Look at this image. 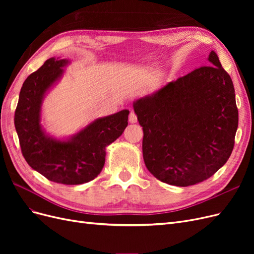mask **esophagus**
Instances as JSON below:
<instances>
[{
	"mask_svg": "<svg viewBox=\"0 0 254 254\" xmlns=\"http://www.w3.org/2000/svg\"><path fill=\"white\" fill-rule=\"evenodd\" d=\"M128 119H129V122L131 123V124H134V123H136L137 122V117H136V114L134 113V112H130L129 113V117H128Z\"/></svg>",
	"mask_w": 254,
	"mask_h": 254,
	"instance_id": "esophagus-1",
	"label": "esophagus"
}]
</instances>
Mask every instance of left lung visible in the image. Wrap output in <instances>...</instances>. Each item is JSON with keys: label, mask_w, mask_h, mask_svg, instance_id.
Returning a JSON list of instances; mask_svg holds the SVG:
<instances>
[{"label": "left lung", "mask_w": 254, "mask_h": 254, "mask_svg": "<svg viewBox=\"0 0 254 254\" xmlns=\"http://www.w3.org/2000/svg\"><path fill=\"white\" fill-rule=\"evenodd\" d=\"M133 103L143 127V158L156 178L176 187L209 179L230 158L238 126L234 86L216 53Z\"/></svg>", "instance_id": "obj_1"}]
</instances>
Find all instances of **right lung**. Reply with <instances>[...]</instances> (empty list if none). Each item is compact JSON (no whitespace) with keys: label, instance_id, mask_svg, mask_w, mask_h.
Segmentation results:
<instances>
[{"label":"right lung","instance_id":"right-lung-1","mask_svg":"<svg viewBox=\"0 0 254 254\" xmlns=\"http://www.w3.org/2000/svg\"><path fill=\"white\" fill-rule=\"evenodd\" d=\"M65 59H48L21 88L14 126L22 155L33 170L50 181L75 186L95 179L105 164L106 147L124 132L128 110L97 119L68 141L44 133L40 110L45 92L63 74Z\"/></svg>","mask_w":254,"mask_h":254}]
</instances>
